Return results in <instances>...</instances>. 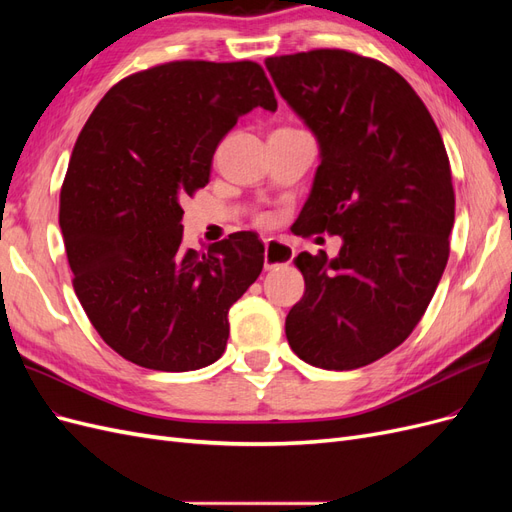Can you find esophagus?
Masks as SVG:
<instances>
[{"mask_svg":"<svg viewBox=\"0 0 512 512\" xmlns=\"http://www.w3.org/2000/svg\"><path fill=\"white\" fill-rule=\"evenodd\" d=\"M294 258V247L290 243L265 239V269H277L282 265H290Z\"/></svg>","mask_w":512,"mask_h":512,"instance_id":"obj_1","label":"esophagus"}]
</instances>
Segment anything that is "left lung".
I'll return each instance as SVG.
<instances>
[{
  "instance_id": "8db88e82",
  "label": "left lung",
  "mask_w": 512,
  "mask_h": 512,
  "mask_svg": "<svg viewBox=\"0 0 512 512\" xmlns=\"http://www.w3.org/2000/svg\"><path fill=\"white\" fill-rule=\"evenodd\" d=\"M282 98L320 145L294 228L344 239L294 258L303 299L286 316L294 354L322 369L382 359L414 331L444 273L455 222L438 126L404 76L344 49L267 57Z\"/></svg>"
}]
</instances>
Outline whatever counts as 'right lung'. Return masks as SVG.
<instances>
[{
    "label": "right lung",
    "mask_w": 512,
    "mask_h": 512,
    "mask_svg": "<svg viewBox=\"0 0 512 512\" xmlns=\"http://www.w3.org/2000/svg\"><path fill=\"white\" fill-rule=\"evenodd\" d=\"M256 106L277 108L256 61H168L108 89L76 138L59 194L72 286L126 361L194 371L224 354L228 309L256 282L265 245L243 230L183 250L181 203Z\"/></svg>",
    "instance_id": "obj_1"
}]
</instances>
